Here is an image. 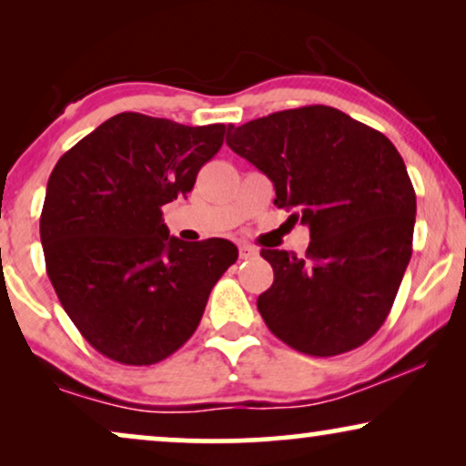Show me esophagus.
Returning a JSON list of instances; mask_svg holds the SVG:
<instances>
[{
	"mask_svg": "<svg viewBox=\"0 0 466 466\" xmlns=\"http://www.w3.org/2000/svg\"><path fill=\"white\" fill-rule=\"evenodd\" d=\"M257 254H258V250H257V248H254L252 244H246V241H241V244H239V257L241 258H254V257H257Z\"/></svg>",
	"mask_w": 466,
	"mask_h": 466,
	"instance_id": "esophagus-1",
	"label": "esophagus"
}]
</instances>
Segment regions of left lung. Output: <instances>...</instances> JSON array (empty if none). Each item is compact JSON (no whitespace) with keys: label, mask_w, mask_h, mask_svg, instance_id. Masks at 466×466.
I'll return each instance as SVG.
<instances>
[{"label":"left lung","mask_w":466,"mask_h":466,"mask_svg":"<svg viewBox=\"0 0 466 466\" xmlns=\"http://www.w3.org/2000/svg\"><path fill=\"white\" fill-rule=\"evenodd\" d=\"M227 144L273 182V203L309 227L303 258L260 250L273 284L257 308L271 333L309 356L371 339L392 309L416 222V193L394 144L329 106L228 125Z\"/></svg>","instance_id":"1"}]
</instances>
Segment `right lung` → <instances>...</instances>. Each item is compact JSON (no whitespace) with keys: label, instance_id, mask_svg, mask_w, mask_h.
Masks as SVG:
<instances>
[{"label":"right lung","instance_id":"right-lung-1","mask_svg":"<svg viewBox=\"0 0 466 466\" xmlns=\"http://www.w3.org/2000/svg\"><path fill=\"white\" fill-rule=\"evenodd\" d=\"M225 125L123 112L55 165L40 216L46 273L76 329L120 365H155L190 339L238 260L227 239L182 241L165 203L187 197Z\"/></svg>","mask_w":466,"mask_h":466}]
</instances>
